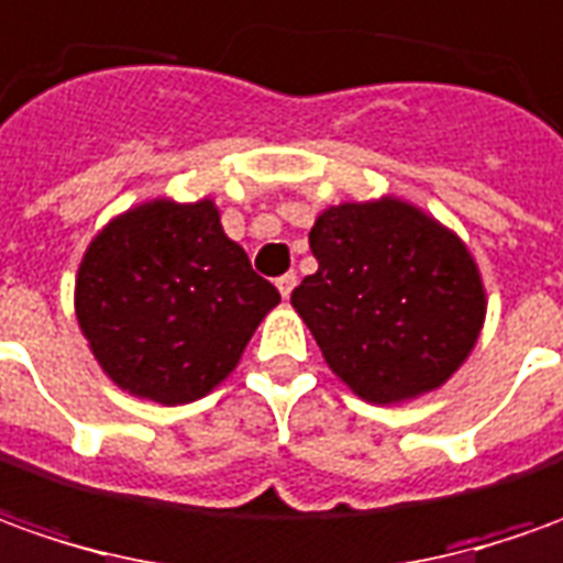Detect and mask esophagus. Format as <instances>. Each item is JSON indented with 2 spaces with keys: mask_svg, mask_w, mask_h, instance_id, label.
Masks as SVG:
<instances>
[{
  "mask_svg": "<svg viewBox=\"0 0 563 563\" xmlns=\"http://www.w3.org/2000/svg\"><path fill=\"white\" fill-rule=\"evenodd\" d=\"M294 285H297V275H294V273L282 275V278L275 282V288H278V294H282L285 300H288V297H290V290H294Z\"/></svg>",
  "mask_w": 563,
  "mask_h": 563,
  "instance_id": "obj_1",
  "label": "esophagus"
}]
</instances>
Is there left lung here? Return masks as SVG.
Here are the masks:
<instances>
[{
    "label": "left lung",
    "instance_id": "obj_1",
    "mask_svg": "<svg viewBox=\"0 0 563 563\" xmlns=\"http://www.w3.org/2000/svg\"><path fill=\"white\" fill-rule=\"evenodd\" d=\"M319 260L290 294L328 368L372 406L440 390L471 356L486 319L477 260L449 225L380 195L322 210Z\"/></svg>",
    "mask_w": 563,
    "mask_h": 563
}]
</instances>
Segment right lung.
I'll use <instances>...</instances> for the list:
<instances>
[{
    "label": "right lung",
    "mask_w": 563,
    "mask_h": 563,
    "mask_svg": "<svg viewBox=\"0 0 563 563\" xmlns=\"http://www.w3.org/2000/svg\"><path fill=\"white\" fill-rule=\"evenodd\" d=\"M278 290L222 232L220 207L151 198L117 213L79 260L74 309L123 394L195 402L235 372Z\"/></svg>",
    "instance_id": "right-lung-1"
}]
</instances>
